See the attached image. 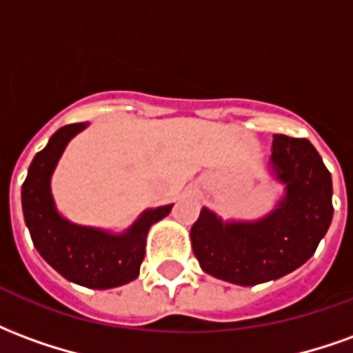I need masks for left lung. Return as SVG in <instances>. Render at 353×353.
Masks as SVG:
<instances>
[{
	"mask_svg": "<svg viewBox=\"0 0 353 353\" xmlns=\"http://www.w3.org/2000/svg\"><path fill=\"white\" fill-rule=\"evenodd\" d=\"M268 176L283 187L259 219H223L202 208L191 229L200 268L234 285L278 280L310 259L333 219V181L308 139L276 134Z\"/></svg>",
	"mask_w": 353,
	"mask_h": 353,
	"instance_id": "1",
	"label": "left lung"
}]
</instances>
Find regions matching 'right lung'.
Listing matches in <instances>:
<instances>
[{
    "mask_svg": "<svg viewBox=\"0 0 353 353\" xmlns=\"http://www.w3.org/2000/svg\"><path fill=\"white\" fill-rule=\"evenodd\" d=\"M88 123L62 126L35 154L22 185V212L35 250L65 280L90 289H111L136 280L145 257L147 232L174 204L149 208L123 232L70 221L57 208L50 179L68 143Z\"/></svg>",
    "mask_w": 353,
    "mask_h": 353,
    "instance_id": "add662e5",
    "label": "right lung"
}]
</instances>
